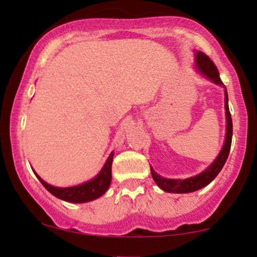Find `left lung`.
Segmentation results:
<instances>
[{
  "instance_id": "obj_1",
  "label": "left lung",
  "mask_w": 257,
  "mask_h": 257,
  "mask_svg": "<svg viewBox=\"0 0 257 257\" xmlns=\"http://www.w3.org/2000/svg\"><path fill=\"white\" fill-rule=\"evenodd\" d=\"M195 57H196V59H195L196 60V68L201 74L204 75L208 80L214 82L215 84L223 85L216 66H215L213 61H211L206 54L202 53V51H196V56ZM224 108H225V119H227V133H225V140H224L223 147H222L218 156L214 160V162L211 163L210 166L204 170V172L198 174L196 176L188 177V179H184V180L164 179V177L160 176L159 174H156L155 170L153 168H150L153 179L161 189L167 191V193H176V194L193 193V191H196L198 189H201V188L208 186V184H209L211 181L218 175V173H220L221 169L223 168L225 161L228 159L229 152H230L231 138H232V121H231L230 111H229L228 93L225 87H224Z\"/></svg>"
}]
</instances>
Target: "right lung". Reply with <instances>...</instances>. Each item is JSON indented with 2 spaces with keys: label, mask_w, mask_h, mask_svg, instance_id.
Wrapping results in <instances>:
<instances>
[{
  "label": "right lung",
  "mask_w": 257,
  "mask_h": 257,
  "mask_svg": "<svg viewBox=\"0 0 257 257\" xmlns=\"http://www.w3.org/2000/svg\"><path fill=\"white\" fill-rule=\"evenodd\" d=\"M112 156H114V153H111L110 155H109L107 161H105L103 168L101 169V172L98 173L93 180L88 181V182L85 183H82L80 186L68 188L54 187L48 184L47 182H44L36 173L35 175L37 176V179L40 180V182L43 184V187L46 188L50 194H53L55 197L71 203L89 202V201L96 200V198L102 196V195L108 190L109 186H110Z\"/></svg>",
  "instance_id": "right-lung-1"
}]
</instances>
